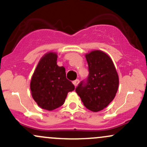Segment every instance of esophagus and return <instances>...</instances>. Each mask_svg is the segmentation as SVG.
Returning a JSON list of instances; mask_svg holds the SVG:
<instances>
[{
  "label": "esophagus",
  "mask_w": 147,
  "mask_h": 147,
  "mask_svg": "<svg viewBox=\"0 0 147 147\" xmlns=\"http://www.w3.org/2000/svg\"><path fill=\"white\" fill-rule=\"evenodd\" d=\"M79 82H80V80H79L78 79H76V80L73 81V84H74V85H75V87H76L78 84Z\"/></svg>",
  "instance_id": "1"
}]
</instances>
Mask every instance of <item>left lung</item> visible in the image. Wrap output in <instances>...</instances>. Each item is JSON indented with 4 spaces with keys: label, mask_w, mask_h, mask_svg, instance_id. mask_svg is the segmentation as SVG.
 Segmentation results:
<instances>
[{
    "label": "left lung",
    "mask_w": 147,
    "mask_h": 147,
    "mask_svg": "<svg viewBox=\"0 0 147 147\" xmlns=\"http://www.w3.org/2000/svg\"><path fill=\"white\" fill-rule=\"evenodd\" d=\"M89 75L76 91L88 109L97 112L113 100L118 91L119 78L110 57L96 50L86 55Z\"/></svg>",
    "instance_id": "8db88e82"
}]
</instances>
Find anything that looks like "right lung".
<instances>
[{
    "label": "right lung",
    "instance_id": "1",
    "mask_svg": "<svg viewBox=\"0 0 147 147\" xmlns=\"http://www.w3.org/2000/svg\"><path fill=\"white\" fill-rule=\"evenodd\" d=\"M57 54L50 52L41 58L30 83L32 97L39 107L51 111L64 104L75 87L66 78L65 69L57 65Z\"/></svg>",
    "mask_w": 147,
    "mask_h": 147
}]
</instances>
